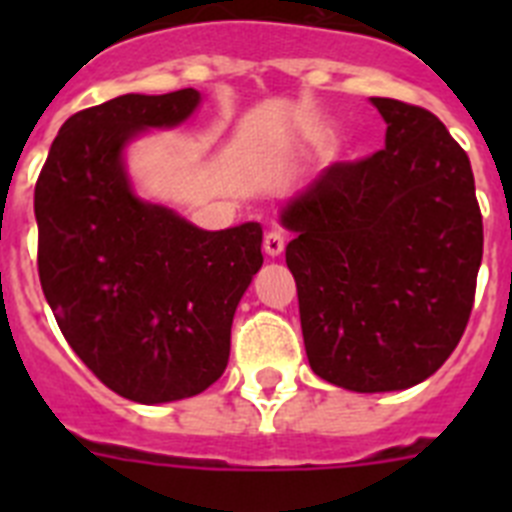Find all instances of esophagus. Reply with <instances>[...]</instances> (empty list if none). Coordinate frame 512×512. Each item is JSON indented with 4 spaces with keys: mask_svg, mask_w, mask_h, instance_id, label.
I'll return each mask as SVG.
<instances>
[{
    "mask_svg": "<svg viewBox=\"0 0 512 512\" xmlns=\"http://www.w3.org/2000/svg\"><path fill=\"white\" fill-rule=\"evenodd\" d=\"M264 251H266V256H271V259L282 256V253H284L282 230H269V233L264 235Z\"/></svg>",
    "mask_w": 512,
    "mask_h": 512,
    "instance_id": "1",
    "label": "esophagus"
}]
</instances>
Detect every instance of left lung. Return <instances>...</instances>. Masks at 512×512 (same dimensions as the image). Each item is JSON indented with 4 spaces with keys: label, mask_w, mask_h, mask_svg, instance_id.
<instances>
[{
    "label": "left lung",
    "mask_w": 512,
    "mask_h": 512,
    "mask_svg": "<svg viewBox=\"0 0 512 512\" xmlns=\"http://www.w3.org/2000/svg\"><path fill=\"white\" fill-rule=\"evenodd\" d=\"M384 151L320 171L279 212L295 235L312 372L351 392L408 390L459 343L482 264L467 153L433 112L372 97Z\"/></svg>",
    "instance_id": "1"
}]
</instances>
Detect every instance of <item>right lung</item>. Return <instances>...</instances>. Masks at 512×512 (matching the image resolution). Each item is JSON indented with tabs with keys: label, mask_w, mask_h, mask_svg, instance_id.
<instances>
[{
	"label": "right lung",
	"mask_w": 512,
	"mask_h": 512,
	"mask_svg": "<svg viewBox=\"0 0 512 512\" xmlns=\"http://www.w3.org/2000/svg\"><path fill=\"white\" fill-rule=\"evenodd\" d=\"M197 89L122 94L71 115L35 184L38 274L63 338L143 405L200 395L225 372L235 307L261 269V225L202 230L135 192L125 148L176 128Z\"/></svg>",
	"instance_id": "obj_1"
}]
</instances>
